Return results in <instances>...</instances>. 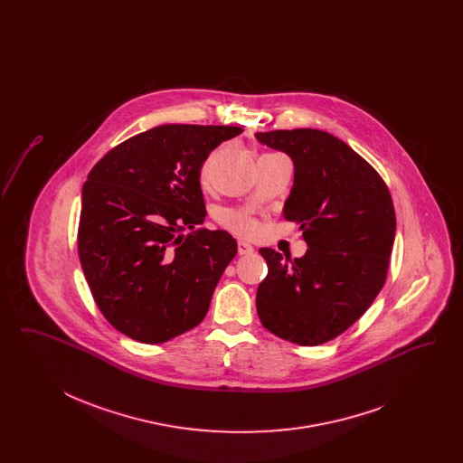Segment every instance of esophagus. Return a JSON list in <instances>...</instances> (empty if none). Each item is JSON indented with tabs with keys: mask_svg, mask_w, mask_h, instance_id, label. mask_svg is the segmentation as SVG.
Instances as JSON below:
<instances>
[{
	"mask_svg": "<svg viewBox=\"0 0 463 463\" xmlns=\"http://www.w3.org/2000/svg\"><path fill=\"white\" fill-rule=\"evenodd\" d=\"M238 251H240V255H251L255 250L250 242L240 241L238 242Z\"/></svg>",
	"mask_w": 463,
	"mask_h": 463,
	"instance_id": "obj_1",
	"label": "esophagus"
}]
</instances>
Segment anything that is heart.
<instances>
[{
	"label": "heart",
	"mask_w": 463,
	"mask_h": 463,
	"mask_svg": "<svg viewBox=\"0 0 463 463\" xmlns=\"http://www.w3.org/2000/svg\"><path fill=\"white\" fill-rule=\"evenodd\" d=\"M206 168H208V165L204 166V175H206ZM222 222L225 227L232 229L234 232H238L241 236H253L257 232V222L250 219L242 212H227Z\"/></svg>",
	"instance_id": "heart-1"
}]
</instances>
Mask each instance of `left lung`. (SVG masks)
I'll return each instance as SVG.
<instances>
[{"label":"left lung","mask_w":463,"mask_h":463,"mask_svg":"<svg viewBox=\"0 0 463 463\" xmlns=\"http://www.w3.org/2000/svg\"><path fill=\"white\" fill-rule=\"evenodd\" d=\"M255 137L293 161L283 215L300 223L307 242L304 257L287 260L260 248L269 272L257 289V312L279 338L319 345L353 326L385 283L396 238L392 198L373 166L331 133Z\"/></svg>","instance_id":"left-lung-1"}]
</instances>
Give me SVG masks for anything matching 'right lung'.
<instances>
[{"label": "right lung", "mask_w": 463, "mask_h": 463, "mask_svg": "<svg viewBox=\"0 0 463 463\" xmlns=\"http://www.w3.org/2000/svg\"><path fill=\"white\" fill-rule=\"evenodd\" d=\"M241 132L161 125L91 168L81 193L80 260L100 312L133 340L163 344L206 316L238 242L225 231L196 229L206 217L199 175L210 153Z\"/></svg>", "instance_id": "add662e5"}]
</instances>
